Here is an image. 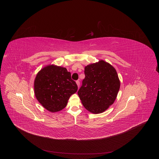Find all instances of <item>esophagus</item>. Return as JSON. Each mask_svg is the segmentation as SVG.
I'll list each match as a JSON object with an SVG mask.
<instances>
[{"instance_id": "1", "label": "esophagus", "mask_w": 159, "mask_h": 159, "mask_svg": "<svg viewBox=\"0 0 159 159\" xmlns=\"http://www.w3.org/2000/svg\"><path fill=\"white\" fill-rule=\"evenodd\" d=\"M76 83H77V84L78 88H79V86H80V82H79V80H77V81H76Z\"/></svg>"}]
</instances>
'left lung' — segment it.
Segmentation results:
<instances>
[{
  "label": "left lung",
  "instance_id": "obj_1",
  "mask_svg": "<svg viewBox=\"0 0 159 159\" xmlns=\"http://www.w3.org/2000/svg\"><path fill=\"white\" fill-rule=\"evenodd\" d=\"M85 77L77 92L84 107L92 113H101L112 105L120 82L113 67L104 61L84 67Z\"/></svg>",
  "mask_w": 159,
  "mask_h": 159
}]
</instances>
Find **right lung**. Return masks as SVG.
I'll return each instance as SVG.
<instances>
[{
    "instance_id": "add662e5",
    "label": "right lung",
    "mask_w": 159,
    "mask_h": 159,
    "mask_svg": "<svg viewBox=\"0 0 159 159\" xmlns=\"http://www.w3.org/2000/svg\"><path fill=\"white\" fill-rule=\"evenodd\" d=\"M34 89L35 96L41 105L54 113L66 107L70 96L77 91V85L66 68L49 65L39 71Z\"/></svg>"
}]
</instances>
